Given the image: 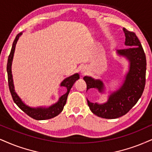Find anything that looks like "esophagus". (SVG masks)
Returning <instances> with one entry per match:
<instances>
[{"instance_id": "obj_1", "label": "esophagus", "mask_w": 152, "mask_h": 152, "mask_svg": "<svg viewBox=\"0 0 152 152\" xmlns=\"http://www.w3.org/2000/svg\"><path fill=\"white\" fill-rule=\"evenodd\" d=\"M86 71H87V67H83L81 69V72L82 73H85Z\"/></svg>"}]
</instances>
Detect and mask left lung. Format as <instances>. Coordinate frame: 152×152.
Returning a JSON list of instances; mask_svg holds the SVG:
<instances>
[{
    "label": "left lung",
    "instance_id": "8db88e82",
    "mask_svg": "<svg viewBox=\"0 0 152 152\" xmlns=\"http://www.w3.org/2000/svg\"><path fill=\"white\" fill-rule=\"evenodd\" d=\"M125 36V46L128 48L118 50L117 53L124 56L129 61L130 67L123 85L117 91L110 94L108 101L103 104L91 103L87 99V104L94 114L107 119H114L124 115L137 104L142 96L146 82L147 61L141 43L132 31L123 28ZM87 84V90L91 88L104 90L102 80H94L91 77H84Z\"/></svg>",
    "mask_w": 152,
    "mask_h": 152
}]
</instances>
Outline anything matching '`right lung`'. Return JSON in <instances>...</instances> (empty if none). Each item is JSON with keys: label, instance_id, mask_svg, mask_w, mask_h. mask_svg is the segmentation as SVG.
Wrapping results in <instances>:
<instances>
[{"label": "right lung", "instance_id": "add662e5", "mask_svg": "<svg viewBox=\"0 0 152 152\" xmlns=\"http://www.w3.org/2000/svg\"><path fill=\"white\" fill-rule=\"evenodd\" d=\"M22 34V33H20L17 35L14 42H13L12 49H11L10 53L8 56L7 64V80H8V86L9 89H10V94L12 95V99L14 102L15 103L17 106L24 111L27 115L30 116L32 118L37 120V121H43V120H47L57 116L60 113H61L62 110H63L64 106L66 104L67 98L68 96V94L70 92V89L72 88V85L77 80L80 78V75L78 73L68 77L66 79H65L61 83V87H64L67 89V92L61 96L59 98L58 102L54 104L49 107H37L32 108L30 106H28L21 100V99L19 97L17 94L14 89V84H13L12 70H11V66H12V62L13 59V56H14L15 50V46L17 42H18L19 37Z\"/></svg>", "mask_w": 152, "mask_h": 152}]
</instances>
